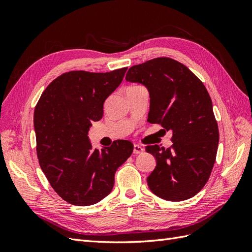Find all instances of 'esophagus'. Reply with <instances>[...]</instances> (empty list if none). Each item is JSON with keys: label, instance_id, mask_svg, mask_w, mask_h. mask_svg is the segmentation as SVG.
<instances>
[{"label": "esophagus", "instance_id": "1", "mask_svg": "<svg viewBox=\"0 0 252 252\" xmlns=\"http://www.w3.org/2000/svg\"><path fill=\"white\" fill-rule=\"evenodd\" d=\"M143 152H144V148L142 146H140V145L135 144L133 146V154L139 155V154H143Z\"/></svg>", "mask_w": 252, "mask_h": 252}]
</instances>
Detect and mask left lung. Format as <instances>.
<instances>
[{
	"label": "left lung",
	"mask_w": 252,
	"mask_h": 252,
	"mask_svg": "<svg viewBox=\"0 0 252 252\" xmlns=\"http://www.w3.org/2000/svg\"><path fill=\"white\" fill-rule=\"evenodd\" d=\"M126 81L148 89L149 123L172 131L171 147L146 146L157 159L147 178L149 189L166 201L194 196L210 177L219 145L218 123L207 89L185 65L170 58L130 67Z\"/></svg>",
	"instance_id": "8db88e82"
}]
</instances>
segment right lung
<instances>
[{"instance_id":"obj_1","label":"right lung","mask_w":252,"mask_h":252,"mask_svg":"<svg viewBox=\"0 0 252 252\" xmlns=\"http://www.w3.org/2000/svg\"><path fill=\"white\" fill-rule=\"evenodd\" d=\"M126 70L65 72L49 84L35 106L33 125L41 169L55 191L72 205H94L107 196L117 169L133 151L132 143L126 140L94 149L88 138L91 122L102 119L104 102L119 87Z\"/></svg>"}]
</instances>
